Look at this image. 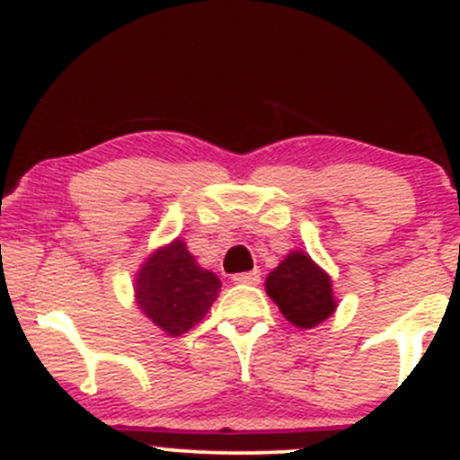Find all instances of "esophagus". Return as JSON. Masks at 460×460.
Returning <instances> with one entry per match:
<instances>
[{"mask_svg": "<svg viewBox=\"0 0 460 460\" xmlns=\"http://www.w3.org/2000/svg\"><path fill=\"white\" fill-rule=\"evenodd\" d=\"M232 280L236 282V285H258L261 282V271L254 270V271H245V273H236Z\"/></svg>", "mask_w": 460, "mask_h": 460, "instance_id": "obj_1", "label": "esophagus"}]
</instances>
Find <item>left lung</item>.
Here are the masks:
<instances>
[{"label": "left lung", "mask_w": 460, "mask_h": 460, "mask_svg": "<svg viewBox=\"0 0 460 460\" xmlns=\"http://www.w3.org/2000/svg\"><path fill=\"white\" fill-rule=\"evenodd\" d=\"M265 288L287 322L297 328H314L337 308L332 280L306 252H291L267 276Z\"/></svg>", "instance_id": "1"}]
</instances>
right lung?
<instances>
[{"label":"right lung","mask_w":460,"mask_h":460,"mask_svg":"<svg viewBox=\"0 0 460 460\" xmlns=\"http://www.w3.org/2000/svg\"><path fill=\"white\" fill-rule=\"evenodd\" d=\"M219 288V278L198 265L182 239L154 252L134 282L138 308L169 337H180L202 322Z\"/></svg>","instance_id":"right-lung-1"}]
</instances>
